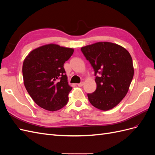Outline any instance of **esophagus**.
<instances>
[{
    "instance_id": "1",
    "label": "esophagus",
    "mask_w": 155,
    "mask_h": 155,
    "mask_svg": "<svg viewBox=\"0 0 155 155\" xmlns=\"http://www.w3.org/2000/svg\"><path fill=\"white\" fill-rule=\"evenodd\" d=\"M83 85H84V83L83 82H81L80 83H78V87H82Z\"/></svg>"
}]
</instances>
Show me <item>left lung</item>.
Here are the masks:
<instances>
[{"instance_id":"obj_1","label":"left lung","mask_w":155,"mask_h":155,"mask_svg":"<svg viewBox=\"0 0 155 155\" xmlns=\"http://www.w3.org/2000/svg\"><path fill=\"white\" fill-rule=\"evenodd\" d=\"M81 50L96 76L97 87L94 92L87 94L88 101L98 109H112L125 96L133 78L130 54L122 46L109 42L88 45Z\"/></svg>"}]
</instances>
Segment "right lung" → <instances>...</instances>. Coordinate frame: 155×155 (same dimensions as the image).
Returning <instances> with one entry per match:
<instances>
[{"label": "right lung", "instance_id": "add662e5", "mask_svg": "<svg viewBox=\"0 0 155 155\" xmlns=\"http://www.w3.org/2000/svg\"><path fill=\"white\" fill-rule=\"evenodd\" d=\"M74 53L72 48L50 44L27 55L22 65L26 91L37 105L50 111L66 105L72 87L68 85L64 63Z\"/></svg>", "mask_w": 155, "mask_h": 155}]
</instances>
